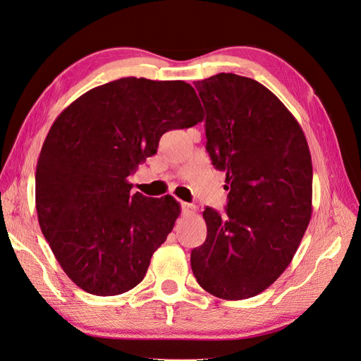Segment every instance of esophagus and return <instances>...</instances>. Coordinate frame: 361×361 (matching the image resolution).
Returning <instances> with one entry per match:
<instances>
[{"label":"esophagus","mask_w":361,"mask_h":361,"mask_svg":"<svg viewBox=\"0 0 361 361\" xmlns=\"http://www.w3.org/2000/svg\"><path fill=\"white\" fill-rule=\"evenodd\" d=\"M180 206H182V212H183L185 215H194V214H195V206H194V204L182 202Z\"/></svg>","instance_id":"obj_1"}]
</instances>
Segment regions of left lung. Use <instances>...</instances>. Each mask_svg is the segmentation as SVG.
<instances>
[{
  "mask_svg": "<svg viewBox=\"0 0 361 361\" xmlns=\"http://www.w3.org/2000/svg\"><path fill=\"white\" fill-rule=\"evenodd\" d=\"M206 150L226 173V215L206 207V241L191 251L199 285L223 300L264 292L288 268L312 216V157L302 129L260 82L218 73L195 82Z\"/></svg>",
  "mask_w": 361,
  "mask_h": 361,
  "instance_id": "left-lung-1",
  "label": "left lung"
}]
</instances>
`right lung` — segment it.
<instances>
[{"mask_svg":"<svg viewBox=\"0 0 361 361\" xmlns=\"http://www.w3.org/2000/svg\"><path fill=\"white\" fill-rule=\"evenodd\" d=\"M202 120L190 84L135 76L94 87L56 118L37 161L36 209L76 286L111 297L145 279L180 206L171 195L133 194L128 176L157 154L162 134Z\"/></svg>","mask_w":361,"mask_h":361,"instance_id":"right-lung-1","label":"right lung"}]
</instances>
